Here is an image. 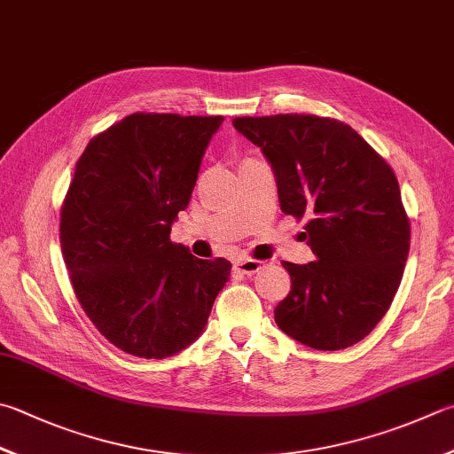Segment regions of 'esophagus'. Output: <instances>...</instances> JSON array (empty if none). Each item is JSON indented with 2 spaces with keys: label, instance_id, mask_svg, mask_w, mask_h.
I'll return each instance as SVG.
<instances>
[{
  "label": "esophagus",
  "instance_id": "1",
  "mask_svg": "<svg viewBox=\"0 0 454 454\" xmlns=\"http://www.w3.org/2000/svg\"><path fill=\"white\" fill-rule=\"evenodd\" d=\"M261 267H262V261H256V259H239L235 262V270L241 272V275H247V277L254 275V272Z\"/></svg>",
  "mask_w": 454,
  "mask_h": 454
}]
</instances>
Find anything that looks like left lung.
Here are the masks:
<instances>
[{"mask_svg":"<svg viewBox=\"0 0 454 454\" xmlns=\"http://www.w3.org/2000/svg\"><path fill=\"white\" fill-rule=\"evenodd\" d=\"M233 126L270 161L282 213L308 219L316 254L282 262L293 286L275 308L278 328L314 349L357 344L391 306L411 241L395 174L333 118L243 116Z\"/></svg>","mask_w":454,"mask_h":454,"instance_id":"1","label":"left lung"}]
</instances>
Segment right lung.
<instances>
[{"instance_id":"obj_1","label":"right lung","mask_w":454,"mask_h":454,"mask_svg":"<svg viewBox=\"0 0 454 454\" xmlns=\"http://www.w3.org/2000/svg\"><path fill=\"white\" fill-rule=\"evenodd\" d=\"M223 116L134 113L89 142L61 207V249L90 322L122 352L164 360L205 330L231 262L169 241Z\"/></svg>"}]
</instances>
